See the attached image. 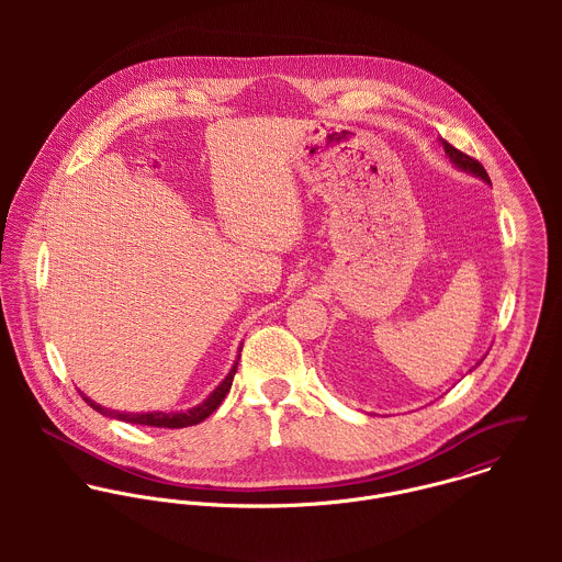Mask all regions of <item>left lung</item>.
<instances>
[{"instance_id": "1", "label": "left lung", "mask_w": 562, "mask_h": 562, "mask_svg": "<svg viewBox=\"0 0 562 562\" xmlns=\"http://www.w3.org/2000/svg\"><path fill=\"white\" fill-rule=\"evenodd\" d=\"M439 145L443 147V151H446L448 160L452 161V166H454V168H459V170H463V172H468V175H472V177H479V179H482L484 183H491V179H488L486 170L482 168L481 161L472 160L470 156L461 154L459 149H454L452 145H448V143H446V140H441V138H439ZM479 363H481V361H479Z\"/></svg>"}]
</instances>
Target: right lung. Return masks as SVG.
<instances>
[{"label": "right lung", "mask_w": 562, "mask_h": 562, "mask_svg": "<svg viewBox=\"0 0 562 562\" xmlns=\"http://www.w3.org/2000/svg\"><path fill=\"white\" fill-rule=\"evenodd\" d=\"M240 348H238V357L232 366V370L227 372V376L205 396V401L190 406V408H183V411H147V413H130V411H114V408H105L101 404H97L94 401H90L86 394H81L83 402H88V406H92L97 413L105 415V417H114V419H121V422H127V424H140V426H156V428H186V426H194L199 422H203L205 417H210L218 404L225 401V396L229 394L232 390V383H234V376L238 372V359H240Z\"/></svg>", "instance_id": "right-lung-1"}]
</instances>
